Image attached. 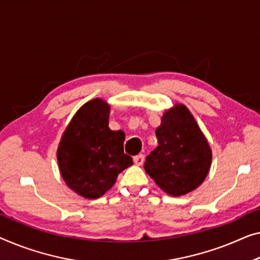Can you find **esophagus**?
<instances>
[{"label": "esophagus", "instance_id": "obj_1", "mask_svg": "<svg viewBox=\"0 0 260 260\" xmlns=\"http://www.w3.org/2000/svg\"><path fill=\"white\" fill-rule=\"evenodd\" d=\"M133 161L137 166H141L143 164V161H145V156H143L142 154H139L137 156L133 157Z\"/></svg>", "mask_w": 260, "mask_h": 260}]
</instances>
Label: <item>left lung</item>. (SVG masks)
<instances>
[{"instance_id":"1","label":"left lung","mask_w":260,"mask_h":260,"mask_svg":"<svg viewBox=\"0 0 260 260\" xmlns=\"http://www.w3.org/2000/svg\"><path fill=\"white\" fill-rule=\"evenodd\" d=\"M158 146L146 157L145 170L170 196H182L202 184L211 165V149L184 105L166 111L156 132Z\"/></svg>"}]
</instances>
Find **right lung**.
Returning <instances> with one entry per match:
<instances>
[{
  "label": "right lung",
  "mask_w": 260,
  "mask_h": 260,
  "mask_svg": "<svg viewBox=\"0 0 260 260\" xmlns=\"http://www.w3.org/2000/svg\"><path fill=\"white\" fill-rule=\"evenodd\" d=\"M110 106L95 98L81 106L65 129L57 160L65 183L85 199H98L113 187L133 160L123 153L125 133L108 127Z\"/></svg>",
  "instance_id": "right-lung-1"
}]
</instances>
